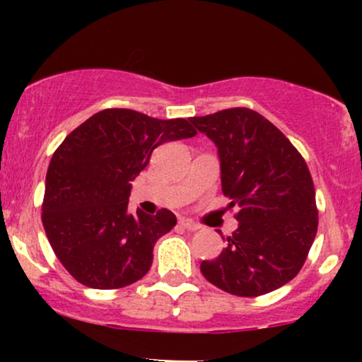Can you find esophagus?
<instances>
[{
    "label": "esophagus",
    "mask_w": 362,
    "mask_h": 362,
    "mask_svg": "<svg viewBox=\"0 0 362 362\" xmlns=\"http://www.w3.org/2000/svg\"><path fill=\"white\" fill-rule=\"evenodd\" d=\"M180 226L182 228H185V230H189V231H197L199 230V224H195L194 221H190V219H187V218H180Z\"/></svg>",
    "instance_id": "1"
}]
</instances>
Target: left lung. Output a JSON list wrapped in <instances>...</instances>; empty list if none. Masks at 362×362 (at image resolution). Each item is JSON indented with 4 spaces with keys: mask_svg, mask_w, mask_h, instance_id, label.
<instances>
[{
    "mask_svg": "<svg viewBox=\"0 0 362 362\" xmlns=\"http://www.w3.org/2000/svg\"><path fill=\"white\" fill-rule=\"evenodd\" d=\"M218 148L223 194L238 228L201 272L235 296H262L296 277L318 226L310 170L289 139L259 112L226 109L189 119Z\"/></svg>",
    "mask_w": 362,
    "mask_h": 362,
    "instance_id": "left-lung-1",
    "label": "left lung"
}]
</instances>
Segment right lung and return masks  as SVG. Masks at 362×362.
I'll list each match as a JSON object with an SVG mask.
<instances>
[{
  "mask_svg": "<svg viewBox=\"0 0 362 362\" xmlns=\"http://www.w3.org/2000/svg\"><path fill=\"white\" fill-rule=\"evenodd\" d=\"M195 134L190 120L107 109L62 141L45 175L42 224L74 279L93 289H117L146 276L156 240L177 218L168 209L129 213L131 182L146 168L153 149Z\"/></svg>",
  "mask_w": 362,
  "mask_h": 362,
  "instance_id": "obj_1",
  "label": "right lung"
}]
</instances>
